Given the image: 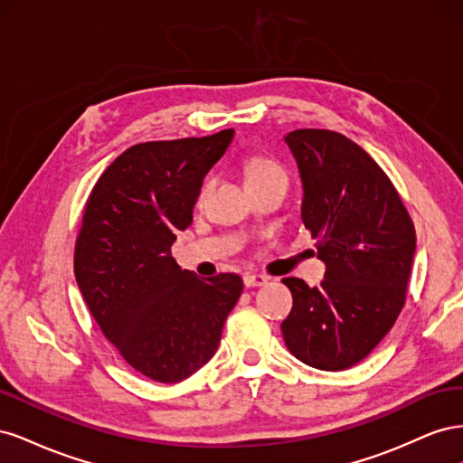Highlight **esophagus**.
Instances as JSON below:
<instances>
[{
	"label": "esophagus",
	"mask_w": 463,
	"mask_h": 463,
	"mask_svg": "<svg viewBox=\"0 0 463 463\" xmlns=\"http://www.w3.org/2000/svg\"><path fill=\"white\" fill-rule=\"evenodd\" d=\"M243 284H245V288H260V286L269 284V279H266L260 274H245L243 276Z\"/></svg>",
	"instance_id": "1"
}]
</instances>
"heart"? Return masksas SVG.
<instances>
[{"mask_svg":"<svg viewBox=\"0 0 463 463\" xmlns=\"http://www.w3.org/2000/svg\"><path fill=\"white\" fill-rule=\"evenodd\" d=\"M243 177H245V184L249 189L269 185V184L288 185V174L282 167V164H278L276 160H272L269 156H260V154L245 158Z\"/></svg>","mask_w":463,"mask_h":463,"instance_id":"heart-1","label":"heart"}]
</instances>
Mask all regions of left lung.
Segmentation results:
<instances>
[{
	"label": "left lung",
	"instance_id": "left-lung-1",
	"mask_svg": "<svg viewBox=\"0 0 463 463\" xmlns=\"http://www.w3.org/2000/svg\"><path fill=\"white\" fill-rule=\"evenodd\" d=\"M284 141L303 185L301 220L326 274L318 288L284 278L293 307L282 334L305 365L344 371L394 326L408 291L415 228L381 165L347 137L298 129Z\"/></svg>",
	"mask_w": 463,
	"mask_h": 463
}]
</instances>
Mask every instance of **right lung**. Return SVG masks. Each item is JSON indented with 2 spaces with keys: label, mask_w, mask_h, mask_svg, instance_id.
Returning <instances> with one entry per match:
<instances>
[{
  "label": "right lung",
  "mask_w": 463,
  "mask_h": 463,
  "mask_svg": "<svg viewBox=\"0 0 463 463\" xmlns=\"http://www.w3.org/2000/svg\"><path fill=\"white\" fill-rule=\"evenodd\" d=\"M233 133L128 148L96 181L82 216L75 278L89 311L135 371L164 384L213 359L243 291L237 274L197 278L170 250Z\"/></svg>",
  "instance_id": "right-lung-1"
}]
</instances>
